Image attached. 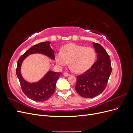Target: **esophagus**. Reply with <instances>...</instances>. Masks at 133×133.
Instances as JSON below:
<instances>
[{
	"label": "esophagus",
	"mask_w": 133,
	"mask_h": 133,
	"mask_svg": "<svg viewBox=\"0 0 133 133\" xmlns=\"http://www.w3.org/2000/svg\"><path fill=\"white\" fill-rule=\"evenodd\" d=\"M63 75H64V76H69V75H70V74H68V73H66V72H64V73H63Z\"/></svg>",
	"instance_id": "esophagus-1"
}]
</instances>
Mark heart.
<instances>
[{
  "mask_svg": "<svg viewBox=\"0 0 133 133\" xmlns=\"http://www.w3.org/2000/svg\"><path fill=\"white\" fill-rule=\"evenodd\" d=\"M96 53L90 47H84L75 44H69L64 46L61 51L55 55V61L62 68L69 62L70 69L77 73L86 71L93 65Z\"/></svg>",
  "mask_w": 133,
  "mask_h": 133,
  "instance_id": "1",
  "label": "heart"
}]
</instances>
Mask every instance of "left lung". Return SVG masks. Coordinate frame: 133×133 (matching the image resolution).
<instances>
[{"mask_svg":"<svg viewBox=\"0 0 133 133\" xmlns=\"http://www.w3.org/2000/svg\"><path fill=\"white\" fill-rule=\"evenodd\" d=\"M97 54L96 62L82 75L77 76L75 90L84 98H91L99 95L105 89L111 73L109 56L100 44L92 42Z\"/></svg>","mask_w":133,"mask_h":133,"instance_id":"1","label":"left lung"}]
</instances>
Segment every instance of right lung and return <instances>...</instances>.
<instances>
[{"instance_id": "right-lung-1", "label": "right lung", "mask_w": 133, "mask_h": 133, "mask_svg": "<svg viewBox=\"0 0 133 133\" xmlns=\"http://www.w3.org/2000/svg\"><path fill=\"white\" fill-rule=\"evenodd\" d=\"M50 44V42L36 44L22 55L18 61L16 73L22 89L28 98L35 102H44L51 97L55 90L56 84L61 73L49 70L39 81L30 83L23 77L21 73L22 65L26 57L33 54H43L51 60H54V50L51 49Z\"/></svg>"}]
</instances>
